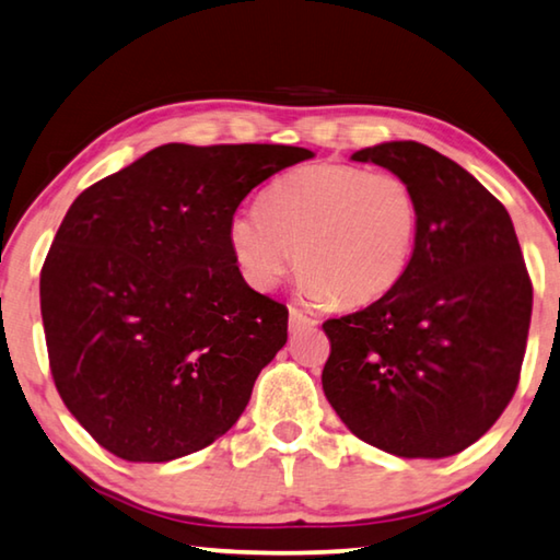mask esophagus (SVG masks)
<instances>
[{"mask_svg": "<svg viewBox=\"0 0 560 560\" xmlns=\"http://www.w3.org/2000/svg\"><path fill=\"white\" fill-rule=\"evenodd\" d=\"M315 327H317L315 317H307L305 312H300L298 307H290V331H307Z\"/></svg>", "mask_w": 560, "mask_h": 560, "instance_id": "obj_1", "label": "esophagus"}]
</instances>
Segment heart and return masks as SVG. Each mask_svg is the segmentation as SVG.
<instances>
[{"label": "heart", "mask_w": 560, "mask_h": 560, "mask_svg": "<svg viewBox=\"0 0 560 560\" xmlns=\"http://www.w3.org/2000/svg\"><path fill=\"white\" fill-rule=\"evenodd\" d=\"M418 229L416 191L400 174L312 164L280 176L260 209L235 213L229 241L250 288L272 290L298 258L310 302L359 307L398 285Z\"/></svg>", "instance_id": "heart-1"}]
</instances>
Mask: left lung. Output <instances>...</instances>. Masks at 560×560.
Here are the masks:
<instances>
[{"instance_id":"8db88e82","label":"left lung","mask_w":560,"mask_h":560,"mask_svg":"<svg viewBox=\"0 0 560 560\" xmlns=\"http://www.w3.org/2000/svg\"><path fill=\"white\" fill-rule=\"evenodd\" d=\"M351 160L404 176L420 229L394 290L322 325V388L341 423L384 453L457 455L497 423L522 374L534 288L514 223L472 174L420 142Z\"/></svg>"}]
</instances>
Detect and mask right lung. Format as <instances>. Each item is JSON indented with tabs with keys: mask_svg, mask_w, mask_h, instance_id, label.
Returning <instances> with one entry per match:
<instances>
[{
	"mask_svg": "<svg viewBox=\"0 0 560 560\" xmlns=\"http://www.w3.org/2000/svg\"><path fill=\"white\" fill-rule=\"evenodd\" d=\"M315 156L288 144H162L78 196L42 268L54 384L97 445L170 463L229 433L288 341V307L235 265L250 189Z\"/></svg>",
	"mask_w": 560,
	"mask_h": 560,
	"instance_id": "right-lung-1",
	"label": "right lung"
}]
</instances>
